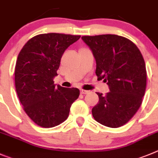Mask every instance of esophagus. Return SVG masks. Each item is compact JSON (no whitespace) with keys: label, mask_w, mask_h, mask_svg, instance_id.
I'll return each mask as SVG.
<instances>
[{"label":"esophagus","mask_w":158,"mask_h":158,"mask_svg":"<svg viewBox=\"0 0 158 158\" xmlns=\"http://www.w3.org/2000/svg\"><path fill=\"white\" fill-rule=\"evenodd\" d=\"M80 93L82 94H86L89 93V90H85V89H81Z\"/></svg>","instance_id":"obj_1"}]
</instances>
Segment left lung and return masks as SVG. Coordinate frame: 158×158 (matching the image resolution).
I'll return each mask as SVG.
<instances>
[{"label": "left lung", "instance_id": "8db88e82", "mask_svg": "<svg viewBox=\"0 0 158 158\" xmlns=\"http://www.w3.org/2000/svg\"><path fill=\"white\" fill-rule=\"evenodd\" d=\"M96 60L97 76L107 82L106 95L97 93L98 103L92 109L94 120L106 127H120L141 106L146 86L144 59L135 44L116 35L82 36Z\"/></svg>", "mask_w": 158, "mask_h": 158}]
</instances>
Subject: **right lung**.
Returning a JSON list of instances; mask_svg holds the SVG:
<instances>
[{
    "mask_svg": "<svg viewBox=\"0 0 158 158\" xmlns=\"http://www.w3.org/2000/svg\"><path fill=\"white\" fill-rule=\"evenodd\" d=\"M80 35L42 34L31 38L19 52L15 68L17 95L25 113L37 125L49 128L69 117L79 96L77 88L54 84L65 49Z\"/></svg>",
    "mask_w": 158,
    "mask_h": 158,
    "instance_id": "1",
    "label": "right lung"
}]
</instances>
